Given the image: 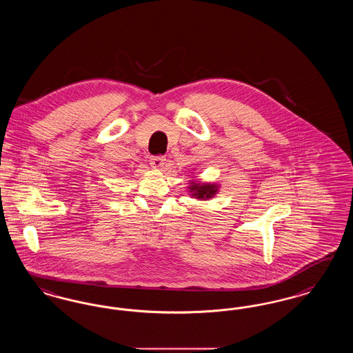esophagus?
Returning <instances> with one entry per match:
<instances>
[{"instance_id": "esophagus-1", "label": "esophagus", "mask_w": 353, "mask_h": 353, "mask_svg": "<svg viewBox=\"0 0 353 353\" xmlns=\"http://www.w3.org/2000/svg\"><path fill=\"white\" fill-rule=\"evenodd\" d=\"M150 164L152 168H163L165 164V157L164 156H154V157H151Z\"/></svg>"}]
</instances>
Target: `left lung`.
I'll return each instance as SVG.
<instances>
[{
	"label": "left lung",
	"mask_w": 353,
	"mask_h": 353,
	"mask_svg": "<svg viewBox=\"0 0 353 353\" xmlns=\"http://www.w3.org/2000/svg\"><path fill=\"white\" fill-rule=\"evenodd\" d=\"M219 183H202L196 179H192L189 181L188 192L190 193V197L196 198L199 201H208L210 198L215 197V194L219 192Z\"/></svg>",
	"instance_id": "left-lung-1"
}]
</instances>
